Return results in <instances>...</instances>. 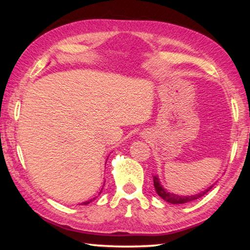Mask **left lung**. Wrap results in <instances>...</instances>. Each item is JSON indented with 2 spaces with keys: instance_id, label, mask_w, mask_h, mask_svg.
Wrapping results in <instances>:
<instances>
[{
  "instance_id": "8db88e82",
  "label": "left lung",
  "mask_w": 250,
  "mask_h": 250,
  "mask_svg": "<svg viewBox=\"0 0 250 250\" xmlns=\"http://www.w3.org/2000/svg\"><path fill=\"white\" fill-rule=\"evenodd\" d=\"M153 183H154L155 191H156V193L159 194V196L162 197L164 201L171 203V204H184V203H188V202H191V201L197 200V198H200L201 196L204 195V194H206V193L208 192L209 189L214 186V185H211L210 188L205 189L204 192H202L201 194H196V195H192V196H180V195H175V194H172V193L167 192L166 189H164V188H162V185L160 184L158 176H155V175L153 176Z\"/></svg>"
}]
</instances>
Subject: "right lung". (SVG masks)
I'll use <instances>...</instances> for the list:
<instances>
[{
  "label": "right lung",
  "mask_w": 250,
  "mask_h": 250,
  "mask_svg": "<svg viewBox=\"0 0 250 250\" xmlns=\"http://www.w3.org/2000/svg\"><path fill=\"white\" fill-rule=\"evenodd\" d=\"M94 200H95V198H94ZM91 201H92V200H90V201H87V202H83V205H87V204H89V203H90Z\"/></svg>",
  "instance_id": "obj_1"
}]
</instances>
